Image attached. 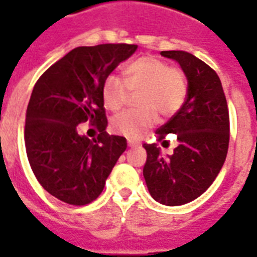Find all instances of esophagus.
I'll use <instances>...</instances> for the list:
<instances>
[{
	"label": "esophagus",
	"mask_w": 257,
	"mask_h": 257,
	"mask_svg": "<svg viewBox=\"0 0 257 257\" xmlns=\"http://www.w3.org/2000/svg\"><path fill=\"white\" fill-rule=\"evenodd\" d=\"M128 145L129 147H139L140 143L139 141H135V140H128Z\"/></svg>",
	"instance_id": "esophagus-1"
}]
</instances>
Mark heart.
<instances>
[{
  "label": "heart",
  "mask_w": 257,
  "mask_h": 257,
  "mask_svg": "<svg viewBox=\"0 0 257 257\" xmlns=\"http://www.w3.org/2000/svg\"><path fill=\"white\" fill-rule=\"evenodd\" d=\"M124 79L106 76L101 86L105 108L118 110L126 104L129 92H141L137 98L140 110H125L112 118L113 131L129 139H139L157 122V112L175 114L187 97V78L177 68L153 56L137 58L124 68Z\"/></svg>",
  "instance_id": "obj_1"
}]
</instances>
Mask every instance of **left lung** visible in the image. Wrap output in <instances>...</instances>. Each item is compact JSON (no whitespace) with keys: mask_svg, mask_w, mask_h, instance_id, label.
<instances>
[{"mask_svg":"<svg viewBox=\"0 0 257 257\" xmlns=\"http://www.w3.org/2000/svg\"><path fill=\"white\" fill-rule=\"evenodd\" d=\"M161 56L180 64L188 80L187 98L156 131L159 141L175 133L179 147L163 156L156 144H144L143 173L153 199L176 207L203 195L219 175L229 144V113L221 81L211 66L183 50H164Z\"/></svg>","mask_w":257,"mask_h":257,"instance_id":"left-lung-1","label":"left lung"}]
</instances>
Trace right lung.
<instances>
[{
  "mask_svg": "<svg viewBox=\"0 0 257 257\" xmlns=\"http://www.w3.org/2000/svg\"><path fill=\"white\" fill-rule=\"evenodd\" d=\"M136 49L129 44L78 46L36 82L26 109V155L38 183L56 199L92 203L126 149L125 137L105 131L101 86ZM86 120L99 129L97 139L78 135L77 125Z\"/></svg>",
  "mask_w": 257,
  "mask_h": 257,
  "instance_id": "right-lung-1",
  "label": "right lung"
}]
</instances>
